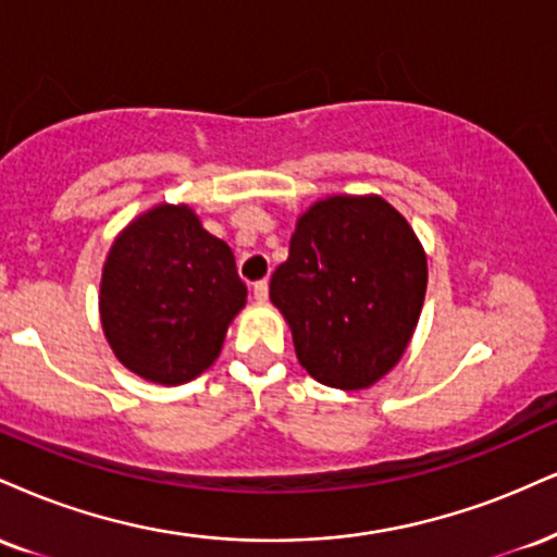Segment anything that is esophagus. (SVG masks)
<instances>
[{
	"instance_id": "obj_1",
	"label": "esophagus",
	"mask_w": 557,
	"mask_h": 557,
	"mask_svg": "<svg viewBox=\"0 0 557 557\" xmlns=\"http://www.w3.org/2000/svg\"><path fill=\"white\" fill-rule=\"evenodd\" d=\"M267 296H270V283H267V280H259V283H253V298H257L259 304H264Z\"/></svg>"
}]
</instances>
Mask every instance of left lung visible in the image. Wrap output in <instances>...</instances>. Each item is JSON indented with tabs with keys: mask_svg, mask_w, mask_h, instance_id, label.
Here are the masks:
<instances>
[{
	"mask_svg": "<svg viewBox=\"0 0 557 557\" xmlns=\"http://www.w3.org/2000/svg\"><path fill=\"white\" fill-rule=\"evenodd\" d=\"M428 259L405 214L379 194H334L298 214L270 300L298 363L358 392L399 363L423 311Z\"/></svg>",
	"mask_w": 557,
	"mask_h": 557,
	"instance_id": "obj_1",
	"label": "left lung"
}]
</instances>
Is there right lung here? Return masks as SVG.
Segmentation results:
<instances>
[{
    "mask_svg": "<svg viewBox=\"0 0 557 557\" xmlns=\"http://www.w3.org/2000/svg\"><path fill=\"white\" fill-rule=\"evenodd\" d=\"M244 306L231 246L207 233L189 205L160 202L137 214L103 261L106 343L152 384L178 386L205 373Z\"/></svg>",
    "mask_w": 557,
    "mask_h": 557,
    "instance_id": "right-lung-1",
    "label": "right lung"
}]
</instances>
